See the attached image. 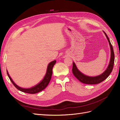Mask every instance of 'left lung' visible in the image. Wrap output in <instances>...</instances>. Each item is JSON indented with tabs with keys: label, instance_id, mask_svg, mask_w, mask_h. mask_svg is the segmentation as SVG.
<instances>
[{
	"label": "left lung",
	"instance_id": "8db88e82",
	"mask_svg": "<svg viewBox=\"0 0 120 120\" xmlns=\"http://www.w3.org/2000/svg\"><path fill=\"white\" fill-rule=\"evenodd\" d=\"M105 35H106V37L107 38L108 41L109 42V44L111 47V60L110 61V64H109L108 67L107 68V70L104 72L102 74L100 75L96 76V77H88L85 75L82 74L81 72L79 71L76 67L75 64L74 63H73V65H72V71L75 77L77 78L78 80L81 82L82 83H85V84H88V85H95L98 84L101 82L104 81L105 79H106L110 74L111 73V72L113 69L114 64V60H115V54L113 48H112V45L110 41V39L108 37L107 34L105 33V32L104 31Z\"/></svg>",
	"mask_w": 120,
	"mask_h": 120
}]
</instances>
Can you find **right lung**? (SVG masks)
<instances>
[{
  "label": "right lung",
  "instance_id": "right-lung-1",
  "mask_svg": "<svg viewBox=\"0 0 120 120\" xmlns=\"http://www.w3.org/2000/svg\"><path fill=\"white\" fill-rule=\"evenodd\" d=\"M56 63V60H54L52 61V62H50L49 64L48 68H47L46 75H45V78H43V79H42V81L41 82H39L38 85H36L35 86L32 87V88H31L30 89L21 88H20V87L17 86L15 83L13 82L11 78H10L8 71H7V74H8V76L10 81L12 82L13 85L14 86H15L17 89H18L19 90H20V91L24 92V93L30 94H36V93H38L41 92V90H44L46 88V87L48 86V85H49V83L50 81V79H51L52 76L53 67L54 66V65Z\"/></svg>",
  "mask_w": 120,
  "mask_h": 120
}]
</instances>
